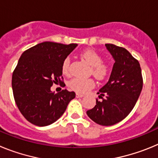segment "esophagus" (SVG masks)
<instances>
[{
    "label": "esophagus",
    "instance_id": "1",
    "mask_svg": "<svg viewBox=\"0 0 158 158\" xmlns=\"http://www.w3.org/2000/svg\"><path fill=\"white\" fill-rule=\"evenodd\" d=\"M76 96L77 97V98H81V97H83V96H84V95L80 94V93H77Z\"/></svg>",
    "mask_w": 158,
    "mask_h": 158
}]
</instances>
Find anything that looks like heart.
I'll return each mask as SVG.
<instances>
[{
	"mask_svg": "<svg viewBox=\"0 0 158 158\" xmlns=\"http://www.w3.org/2000/svg\"><path fill=\"white\" fill-rule=\"evenodd\" d=\"M82 58L92 67V73L98 79H103L108 73L109 68L103 63V59L100 54L92 50H88L82 54ZM69 58H66L62 62V71L63 74L68 75L69 73ZM69 87L80 93H85L93 87L94 82L91 79H81L74 77L69 81Z\"/></svg>",
	"mask_w": 158,
	"mask_h": 158,
	"instance_id": "heart-1",
	"label": "heart"
}]
</instances>
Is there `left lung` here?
Segmentation results:
<instances>
[{
    "label": "left lung",
    "mask_w": 158,
    "mask_h": 158,
    "mask_svg": "<svg viewBox=\"0 0 158 158\" xmlns=\"http://www.w3.org/2000/svg\"><path fill=\"white\" fill-rule=\"evenodd\" d=\"M115 63L105 85L99 90V98L87 115L96 123L111 126L126 118L135 107L142 89L139 62L125 48L105 44Z\"/></svg>",
    "instance_id": "8db88e82"
}]
</instances>
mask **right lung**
<instances>
[{
  "mask_svg": "<svg viewBox=\"0 0 158 158\" xmlns=\"http://www.w3.org/2000/svg\"><path fill=\"white\" fill-rule=\"evenodd\" d=\"M77 46L43 42L21 54L12 73V91L19 111L32 124H52L75 98L74 92L65 89L55 93L51 87L58 81L62 82V62Z\"/></svg>",
  "mask_w": 158,
  "mask_h": 158,
  "instance_id": "add662e5",
  "label": "right lung"
}]
</instances>
